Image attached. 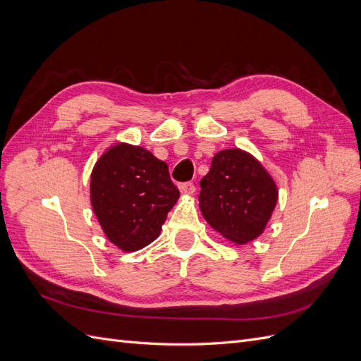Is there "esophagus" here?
Wrapping results in <instances>:
<instances>
[{"instance_id":"esophagus-1","label":"esophagus","mask_w":361,"mask_h":361,"mask_svg":"<svg viewBox=\"0 0 361 361\" xmlns=\"http://www.w3.org/2000/svg\"><path fill=\"white\" fill-rule=\"evenodd\" d=\"M179 191H180L182 194H185V195H191V194H194L195 187H194L192 182H185V183H180V185H179Z\"/></svg>"}]
</instances>
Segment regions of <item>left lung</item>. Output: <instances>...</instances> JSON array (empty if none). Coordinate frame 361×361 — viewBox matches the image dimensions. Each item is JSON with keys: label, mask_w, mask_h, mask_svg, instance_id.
Returning a JSON list of instances; mask_svg holds the SVG:
<instances>
[{"label": "left lung", "mask_w": 361, "mask_h": 361, "mask_svg": "<svg viewBox=\"0 0 361 361\" xmlns=\"http://www.w3.org/2000/svg\"><path fill=\"white\" fill-rule=\"evenodd\" d=\"M199 206L214 231L244 245L265 232L279 188L262 162L239 147L220 150L200 180Z\"/></svg>", "instance_id": "obj_1"}]
</instances>
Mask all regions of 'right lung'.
Returning <instances> with one entry per match:
<instances>
[{"mask_svg":"<svg viewBox=\"0 0 361 361\" xmlns=\"http://www.w3.org/2000/svg\"><path fill=\"white\" fill-rule=\"evenodd\" d=\"M178 199L167 164L141 146L118 141L92 170L93 212L108 241L126 253L155 241Z\"/></svg>","mask_w":361,"mask_h":361,"instance_id":"add662e5","label":"right lung"}]
</instances>
